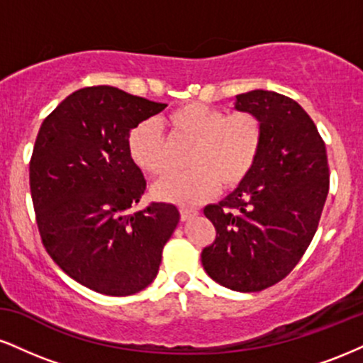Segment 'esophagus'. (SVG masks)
Returning a JSON list of instances; mask_svg holds the SVG:
<instances>
[{"instance_id":"34e87169","label":"esophagus","mask_w":363,"mask_h":363,"mask_svg":"<svg viewBox=\"0 0 363 363\" xmlns=\"http://www.w3.org/2000/svg\"><path fill=\"white\" fill-rule=\"evenodd\" d=\"M179 213H181V220H182V222H187V220L194 218V216L198 215V211L191 210V208H181V210H179Z\"/></svg>"}]
</instances>
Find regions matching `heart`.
<instances>
[{
    "instance_id": "obj_1",
    "label": "heart",
    "mask_w": 363,
    "mask_h": 363,
    "mask_svg": "<svg viewBox=\"0 0 363 363\" xmlns=\"http://www.w3.org/2000/svg\"><path fill=\"white\" fill-rule=\"evenodd\" d=\"M174 143L191 145L186 157L187 172L170 174L153 186L164 201L193 206L211 198L218 186L235 189L247 179L262 147V123L249 111L227 114L203 102H189L162 119ZM128 152L136 167L148 176L169 170V145L155 123L143 121L128 136Z\"/></svg>"
}]
</instances>
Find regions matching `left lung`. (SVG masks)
<instances>
[{
	"mask_svg": "<svg viewBox=\"0 0 363 363\" xmlns=\"http://www.w3.org/2000/svg\"><path fill=\"white\" fill-rule=\"evenodd\" d=\"M235 109L259 116L262 147L242 184L203 210L216 237L201 262L227 289L261 291L290 274L318 230L329 191L326 145L311 116L277 91L237 95Z\"/></svg>",
	"mask_w": 363,
	"mask_h": 363,
	"instance_id": "left-lung-1",
	"label": "left lung"
}]
</instances>
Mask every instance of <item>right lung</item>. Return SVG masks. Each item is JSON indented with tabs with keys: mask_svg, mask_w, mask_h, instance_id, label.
<instances>
[{
	"mask_svg": "<svg viewBox=\"0 0 363 363\" xmlns=\"http://www.w3.org/2000/svg\"><path fill=\"white\" fill-rule=\"evenodd\" d=\"M165 107L116 86H86L44 119L35 138L28 174L40 240L62 272L99 294L148 286L177 227L169 203L133 211L147 181L128 136Z\"/></svg>",
	"mask_w": 363,
	"mask_h": 363,
	"instance_id": "1",
	"label": "right lung"
}]
</instances>
